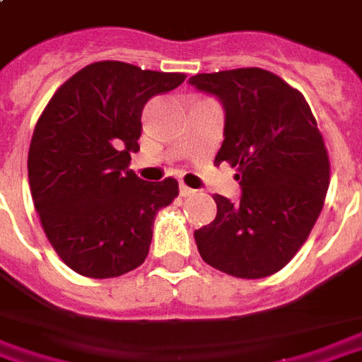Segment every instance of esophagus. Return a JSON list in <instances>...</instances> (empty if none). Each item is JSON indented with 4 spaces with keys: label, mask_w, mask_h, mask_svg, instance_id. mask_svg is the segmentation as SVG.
I'll list each match as a JSON object with an SVG mask.
<instances>
[{
    "label": "esophagus",
    "mask_w": 362,
    "mask_h": 362,
    "mask_svg": "<svg viewBox=\"0 0 362 362\" xmlns=\"http://www.w3.org/2000/svg\"><path fill=\"white\" fill-rule=\"evenodd\" d=\"M179 192H181V197L187 198V197H192L197 191H192L191 187H187V185H181V187H179Z\"/></svg>",
    "instance_id": "34e87169"
}]
</instances>
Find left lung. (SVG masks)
<instances>
[{
	"instance_id": "8db88e82",
	"label": "left lung",
	"mask_w": 362,
	"mask_h": 362,
	"mask_svg": "<svg viewBox=\"0 0 362 362\" xmlns=\"http://www.w3.org/2000/svg\"><path fill=\"white\" fill-rule=\"evenodd\" d=\"M191 83L219 97L225 141L214 164L236 168L240 202L216 194V219L194 230L211 267L238 279L281 271L303 246L325 206L330 162L305 97L263 68L197 74Z\"/></svg>"
}]
</instances>
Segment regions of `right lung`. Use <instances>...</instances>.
I'll use <instances>...</instances> for the list:
<instances>
[{
  "instance_id": "add662e5",
  "label": "right lung",
  "mask_w": 362,
  "mask_h": 362,
  "mask_svg": "<svg viewBox=\"0 0 362 362\" xmlns=\"http://www.w3.org/2000/svg\"><path fill=\"white\" fill-rule=\"evenodd\" d=\"M185 78L93 62L43 108L30 141V192L49 243L78 274L112 279L146 259L154 217L177 198L179 185L173 177L143 181L129 162L139 151L146 100Z\"/></svg>"
}]
</instances>
